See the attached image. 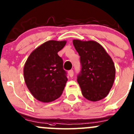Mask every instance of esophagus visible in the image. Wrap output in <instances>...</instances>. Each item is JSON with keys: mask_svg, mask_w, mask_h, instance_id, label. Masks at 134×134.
Masks as SVG:
<instances>
[{"mask_svg": "<svg viewBox=\"0 0 134 134\" xmlns=\"http://www.w3.org/2000/svg\"><path fill=\"white\" fill-rule=\"evenodd\" d=\"M68 74L69 75L70 77H72L73 76H74V71H73L72 70H70L68 72Z\"/></svg>", "mask_w": 134, "mask_h": 134, "instance_id": "obj_1", "label": "esophagus"}]
</instances>
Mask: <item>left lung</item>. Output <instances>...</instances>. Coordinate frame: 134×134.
Masks as SVG:
<instances>
[{
    "label": "left lung",
    "mask_w": 134,
    "mask_h": 134,
    "mask_svg": "<svg viewBox=\"0 0 134 134\" xmlns=\"http://www.w3.org/2000/svg\"><path fill=\"white\" fill-rule=\"evenodd\" d=\"M72 42L80 56L81 71L77 81L83 97L92 102L103 99L111 90L115 78L112 58L96 41L74 39Z\"/></svg>",
    "instance_id": "8db88e82"
}]
</instances>
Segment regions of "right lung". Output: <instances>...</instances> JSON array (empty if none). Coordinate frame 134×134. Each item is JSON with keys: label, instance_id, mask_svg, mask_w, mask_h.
<instances>
[{"label": "right lung", "instance_id": "1", "mask_svg": "<svg viewBox=\"0 0 134 134\" xmlns=\"http://www.w3.org/2000/svg\"><path fill=\"white\" fill-rule=\"evenodd\" d=\"M66 42L46 41L32 51L25 64V82L34 97L40 102H52L62 94L67 77L58 52Z\"/></svg>", "mask_w": 134, "mask_h": 134}]
</instances>
